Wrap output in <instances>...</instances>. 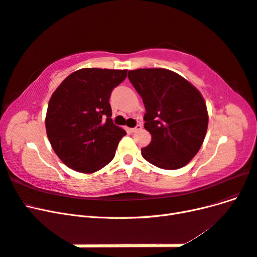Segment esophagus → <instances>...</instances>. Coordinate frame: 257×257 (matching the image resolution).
I'll return each mask as SVG.
<instances>
[{"label": "esophagus", "mask_w": 257, "mask_h": 257, "mask_svg": "<svg viewBox=\"0 0 257 257\" xmlns=\"http://www.w3.org/2000/svg\"><path fill=\"white\" fill-rule=\"evenodd\" d=\"M141 130H142V125H141V124H137V125H136L135 127H133V128H130V131L132 132V133H136V132L141 131Z\"/></svg>", "instance_id": "obj_1"}]
</instances>
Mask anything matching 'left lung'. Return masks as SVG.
<instances>
[{
    "mask_svg": "<svg viewBox=\"0 0 257 257\" xmlns=\"http://www.w3.org/2000/svg\"><path fill=\"white\" fill-rule=\"evenodd\" d=\"M143 97L145 128L152 141L142 149L146 161L163 169H178L195 157L206 136L208 112L204 97L183 77L165 68L128 71Z\"/></svg>",
    "mask_w": 257,
    "mask_h": 257,
    "instance_id": "left-lung-1",
    "label": "left lung"
}]
</instances>
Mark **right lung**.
<instances>
[{
	"label": "right lung",
	"instance_id": "right-lung-1",
	"mask_svg": "<svg viewBox=\"0 0 257 257\" xmlns=\"http://www.w3.org/2000/svg\"><path fill=\"white\" fill-rule=\"evenodd\" d=\"M126 74V69L82 68L53 92L46 131L52 149L69 168L91 174L114 158L126 133L112 122L109 98Z\"/></svg>",
	"mask_w": 257,
	"mask_h": 257
}]
</instances>
